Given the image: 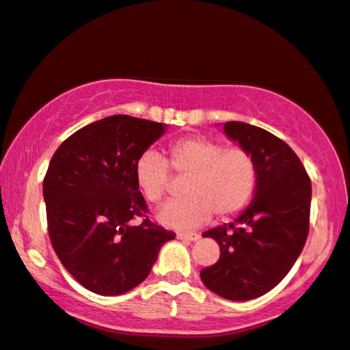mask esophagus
<instances>
[{
	"instance_id": "34e87169",
	"label": "esophagus",
	"mask_w": 350,
	"mask_h": 350,
	"mask_svg": "<svg viewBox=\"0 0 350 350\" xmlns=\"http://www.w3.org/2000/svg\"><path fill=\"white\" fill-rule=\"evenodd\" d=\"M176 238L183 241H197L200 238L199 234H176Z\"/></svg>"
}]
</instances>
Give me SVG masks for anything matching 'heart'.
Masks as SVG:
<instances>
[{
    "instance_id": "1",
    "label": "heart",
    "mask_w": 350,
    "mask_h": 350,
    "mask_svg": "<svg viewBox=\"0 0 350 350\" xmlns=\"http://www.w3.org/2000/svg\"><path fill=\"white\" fill-rule=\"evenodd\" d=\"M165 161L146 153L135 164V185L150 204H161L175 187V178H186V197L165 204L158 219L170 229H194L215 213L227 217L250 204L257 185V164L245 148H226L206 137L176 140L165 151Z\"/></svg>"
}]
</instances>
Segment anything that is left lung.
<instances>
[{
  "label": "left lung",
  "instance_id": "left-lung-1",
  "mask_svg": "<svg viewBox=\"0 0 350 350\" xmlns=\"http://www.w3.org/2000/svg\"><path fill=\"white\" fill-rule=\"evenodd\" d=\"M224 133L252 154L257 185L234 222L204 232L221 256L200 280L222 298L246 301L280 284L300 256L310 230L311 180L291 146L268 131L227 121Z\"/></svg>",
  "mask_w": 350,
  "mask_h": 350
}]
</instances>
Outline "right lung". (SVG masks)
I'll return each instance as SVG.
<instances>
[{
    "mask_svg": "<svg viewBox=\"0 0 350 350\" xmlns=\"http://www.w3.org/2000/svg\"><path fill=\"white\" fill-rule=\"evenodd\" d=\"M167 126L129 115L94 121L66 139L50 161L44 200L50 241L88 291L121 295L150 275L175 234L153 224L135 185V164Z\"/></svg>",
    "mask_w": 350,
    "mask_h": 350,
    "instance_id": "1",
    "label": "right lung"
}]
</instances>
